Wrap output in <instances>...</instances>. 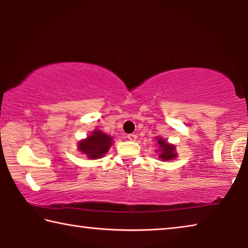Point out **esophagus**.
<instances>
[{"label":"esophagus","mask_w":248,"mask_h":248,"mask_svg":"<svg viewBox=\"0 0 248 248\" xmlns=\"http://www.w3.org/2000/svg\"><path fill=\"white\" fill-rule=\"evenodd\" d=\"M127 138H128L129 141H136V140H137V136H136V134H128Z\"/></svg>","instance_id":"34e87169"}]
</instances>
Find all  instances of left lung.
Segmentation results:
<instances>
[{"mask_svg": "<svg viewBox=\"0 0 248 248\" xmlns=\"http://www.w3.org/2000/svg\"><path fill=\"white\" fill-rule=\"evenodd\" d=\"M158 149L155 152L158 153V158H161V161H173L174 158L177 157V152H176V146L174 144L167 142L165 139H163L161 137L155 138Z\"/></svg>", "mask_w": 248, "mask_h": 248, "instance_id": "left-lung-1", "label": "left lung"}]
</instances>
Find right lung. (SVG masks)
I'll list each match as a JSON object with an SVG mask.
<instances>
[{
    "mask_svg": "<svg viewBox=\"0 0 248 248\" xmlns=\"http://www.w3.org/2000/svg\"><path fill=\"white\" fill-rule=\"evenodd\" d=\"M112 137L95 129L89 137L78 142V151L90 159L103 157L112 145Z\"/></svg>",
    "mask_w": 248,
    "mask_h": 248,
    "instance_id": "obj_1",
    "label": "right lung"
}]
</instances>
